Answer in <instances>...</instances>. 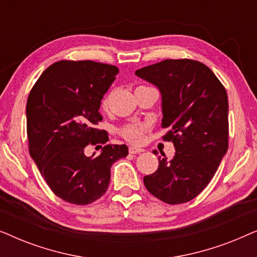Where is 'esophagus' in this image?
I'll list each match as a JSON object with an SVG mask.
<instances>
[{"label": "esophagus", "instance_id": "esophagus-1", "mask_svg": "<svg viewBox=\"0 0 257 257\" xmlns=\"http://www.w3.org/2000/svg\"><path fill=\"white\" fill-rule=\"evenodd\" d=\"M143 149H140V147H137V146H130L128 147V152L131 154H136V153H140L143 152Z\"/></svg>", "mask_w": 257, "mask_h": 257}]
</instances>
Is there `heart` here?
<instances>
[{"label": "heart", "mask_w": 257, "mask_h": 257, "mask_svg": "<svg viewBox=\"0 0 257 257\" xmlns=\"http://www.w3.org/2000/svg\"><path fill=\"white\" fill-rule=\"evenodd\" d=\"M147 125L143 124V122H133V124H128L124 126L120 130V135L122 138L127 140L130 143L139 144L143 142L144 133L146 132Z\"/></svg>", "instance_id": "heart-1"}]
</instances>
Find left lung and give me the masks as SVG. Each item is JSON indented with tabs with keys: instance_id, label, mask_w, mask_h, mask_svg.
I'll list each match as a JSON object with an SVG mask.
<instances>
[{
	"instance_id": "1",
	"label": "left lung",
	"mask_w": 257,
	"mask_h": 257,
	"mask_svg": "<svg viewBox=\"0 0 257 257\" xmlns=\"http://www.w3.org/2000/svg\"><path fill=\"white\" fill-rule=\"evenodd\" d=\"M136 75L160 90L163 138L172 142L171 160L144 177L151 194L168 205L191 201L207 187L228 150V97L208 66L193 59H165ZM157 154V151H153Z\"/></svg>"
}]
</instances>
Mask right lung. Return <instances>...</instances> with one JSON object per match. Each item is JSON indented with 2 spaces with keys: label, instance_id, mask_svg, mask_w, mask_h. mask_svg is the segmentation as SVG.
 <instances>
[{
  "label": "right lung",
  "instance_id": "obj_1",
  "mask_svg": "<svg viewBox=\"0 0 257 257\" xmlns=\"http://www.w3.org/2000/svg\"><path fill=\"white\" fill-rule=\"evenodd\" d=\"M117 66L92 61H59L42 73L27 101L29 153L58 198L89 205L107 191L111 166L128 154L126 145H105L96 158L83 154L87 145L108 140L99 107L114 82Z\"/></svg>",
  "mask_w": 257,
  "mask_h": 257
}]
</instances>
